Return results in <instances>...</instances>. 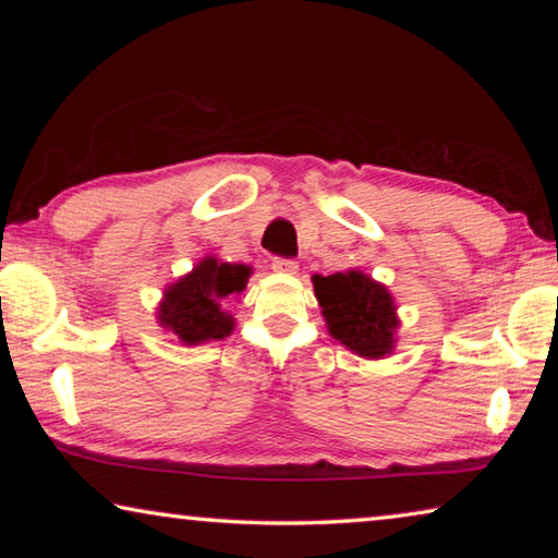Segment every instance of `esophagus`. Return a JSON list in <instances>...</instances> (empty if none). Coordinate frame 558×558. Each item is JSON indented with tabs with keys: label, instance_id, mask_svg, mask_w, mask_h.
<instances>
[{
	"label": "esophagus",
	"instance_id": "obj_1",
	"mask_svg": "<svg viewBox=\"0 0 558 558\" xmlns=\"http://www.w3.org/2000/svg\"><path fill=\"white\" fill-rule=\"evenodd\" d=\"M270 268L276 270V272H286V276H290V272H295L298 270V263L292 260V258H272V263H270Z\"/></svg>",
	"mask_w": 558,
	"mask_h": 558
}]
</instances>
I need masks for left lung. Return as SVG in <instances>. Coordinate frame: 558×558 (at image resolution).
Returning a JSON list of instances; mask_svg holds the SVG:
<instances>
[{"label":"left lung","mask_w":558,"mask_h":558,"mask_svg":"<svg viewBox=\"0 0 558 558\" xmlns=\"http://www.w3.org/2000/svg\"><path fill=\"white\" fill-rule=\"evenodd\" d=\"M313 282L329 335L366 359L391 352L399 319L389 290L359 270L315 276Z\"/></svg>","instance_id":"left-lung-1"}]
</instances>
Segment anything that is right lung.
<instances>
[{
	"instance_id": "right-lung-1",
	"label": "right lung",
	"mask_w": 558,
	"mask_h": 558,
	"mask_svg": "<svg viewBox=\"0 0 558 558\" xmlns=\"http://www.w3.org/2000/svg\"><path fill=\"white\" fill-rule=\"evenodd\" d=\"M248 276L251 268L243 263L204 258L189 276L169 286L159 305V323L186 344L223 339L233 329V317L223 305L245 288Z\"/></svg>"
}]
</instances>
